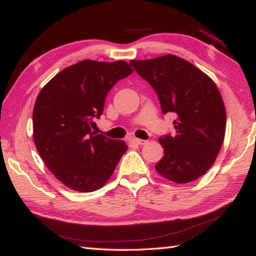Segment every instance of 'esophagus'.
Returning a JSON list of instances; mask_svg holds the SVG:
<instances>
[{"instance_id": "1", "label": "esophagus", "mask_w": 256, "mask_h": 256, "mask_svg": "<svg viewBox=\"0 0 256 256\" xmlns=\"http://www.w3.org/2000/svg\"><path fill=\"white\" fill-rule=\"evenodd\" d=\"M132 142H133V144H138V146H144V144H146V140H141V138H133Z\"/></svg>"}]
</instances>
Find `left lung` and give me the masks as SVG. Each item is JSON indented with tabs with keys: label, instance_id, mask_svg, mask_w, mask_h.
I'll return each mask as SVG.
<instances>
[{
	"label": "left lung",
	"instance_id": "obj_1",
	"mask_svg": "<svg viewBox=\"0 0 256 256\" xmlns=\"http://www.w3.org/2000/svg\"><path fill=\"white\" fill-rule=\"evenodd\" d=\"M130 64L157 92L164 114H174L176 134L159 138L164 150L156 170L177 184L203 176L214 164L226 132V108L210 76L168 54Z\"/></svg>",
	"mask_w": 256,
	"mask_h": 256
}]
</instances>
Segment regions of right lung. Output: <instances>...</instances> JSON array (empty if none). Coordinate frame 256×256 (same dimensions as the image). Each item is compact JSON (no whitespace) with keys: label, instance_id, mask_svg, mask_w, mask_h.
<instances>
[{"label":"right lung","instance_id":"right-lung-1","mask_svg":"<svg viewBox=\"0 0 256 256\" xmlns=\"http://www.w3.org/2000/svg\"><path fill=\"white\" fill-rule=\"evenodd\" d=\"M133 72L124 60H84L58 73L40 90L32 112L34 141L47 168L78 192L106 184L128 150L124 141L92 132L107 94Z\"/></svg>","mask_w":256,"mask_h":256}]
</instances>
